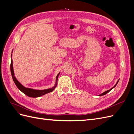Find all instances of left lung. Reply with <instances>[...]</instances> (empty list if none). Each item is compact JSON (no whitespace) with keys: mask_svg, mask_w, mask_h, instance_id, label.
I'll return each mask as SVG.
<instances>
[{"mask_svg":"<svg viewBox=\"0 0 134 134\" xmlns=\"http://www.w3.org/2000/svg\"><path fill=\"white\" fill-rule=\"evenodd\" d=\"M119 80L118 81H117V83H116V84L115 85V86H114V87H112V88H111V89H110V90H108V91H106V92H104L102 93V94H99V96H103V95H104V94H107V93H108V92H109V91H110L111 90H112V89H113V88H115V87L116 86V85L117 84V83H118V82H119Z\"/></svg>","mask_w":134,"mask_h":134,"instance_id":"obj_1","label":"left lung"}]
</instances>
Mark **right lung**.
Listing matches in <instances>:
<instances>
[{"instance_id":"1","label":"right lung","mask_w":134,"mask_h":134,"mask_svg":"<svg viewBox=\"0 0 134 134\" xmlns=\"http://www.w3.org/2000/svg\"><path fill=\"white\" fill-rule=\"evenodd\" d=\"M12 55H11V58H12ZM10 72H11L12 78H13L14 82L19 90L22 92H23L24 94L27 95V96L30 97H33V98H36V97H41L42 96L47 94L48 93H50L53 91L54 90V89L56 88V87L57 86L58 76L60 73V72H59V73L57 75V76H56V83L54 87L48 89H46V90H34V89L26 88L25 87H24L23 85L20 83L18 81V80L16 79V78L14 76V72L13 67V61H12V59H11V63H10Z\"/></svg>"}]
</instances>
